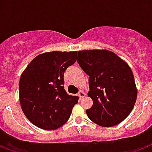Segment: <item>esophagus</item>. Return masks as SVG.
Listing matches in <instances>:
<instances>
[{
    "mask_svg": "<svg viewBox=\"0 0 152 152\" xmlns=\"http://www.w3.org/2000/svg\"><path fill=\"white\" fill-rule=\"evenodd\" d=\"M77 96H78L80 98H83L84 96V93L82 91H79L78 94H77Z\"/></svg>",
    "mask_w": 152,
    "mask_h": 152,
    "instance_id": "obj_1",
    "label": "esophagus"
}]
</instances>
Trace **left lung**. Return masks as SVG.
Returning a JSON list of instances; mask_svg holds the SVG:
<instances>
[{"label": "left lung", "mask_w": 152, "mask_h": 152, "mask_svg": "<svg viewBox=\"0 0 152 152\" xmlns=\"http://www.w3.org/2000/svg\"><path fill=\"white\" fill-rule=\"evenodd\" d=\"M77 63L89 76L88 96L93 105L86 110L91 121L103 127L123 121L133 109L137 90L131 68L107 50H83Z\"/></svg>", "instance_id": "8db88e82"}]
</instances>
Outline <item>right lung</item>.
Listing matches in <instances>:
<instances>
[{"mask_svg": "<svg viewBox=\"0 0 152 152\" xmlns=\"http://www.w3.org/2000/svg\"><path fill=\"white\" fill-rule=\"evenodd\" d=\"M77 52H51L36 56L21 75V108L28 119L45 130L59 128L70 118L78 96L68 94L64 73L77 59Z\"/></svg>", "mask_w": 152, "mask_h": 152, "instance_id": "right-lung-1", "label": "right lung"}]
</instances>
